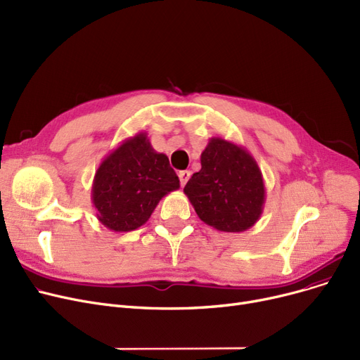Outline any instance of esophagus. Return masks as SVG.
<instances>
[{
    "instance_id": "34e87169",
    "label": "esophagus",
    "mask_w": 360,
    "mask_h": 360,
    "mask_svg": "<svg viewBox=\"0 0 360 360\" xmlns=\"http://www.w3.org/2000/svg\"><path fill=\"white\" fill-rule=\"evenodd\" d=\"M178 176H179V181H181V185L184 186L186 182H188V179L191 176V172L190 170H181L179 174H178Z\"/></svg>"
}]
</instances>
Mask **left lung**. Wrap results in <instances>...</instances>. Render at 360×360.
I'll use <instances>...</instances> for the list:
<instances>
[{"label": "left lung", "instance_id": "obj_1", "mask_svg": "<svg viewBox=\"0 0 360 360\" xmlns=\"http://www.w3.org/2000/svg\"><path fill=\"white\" fill-rule=\"evenodd\" d=\"M200 162V172L184 188L198 217L224 232L252 228L266 200L262 170L253 155L238 144L213 136Z\"/></svg>", "mask_w": 360, "mask_h": 360}]
</instances>
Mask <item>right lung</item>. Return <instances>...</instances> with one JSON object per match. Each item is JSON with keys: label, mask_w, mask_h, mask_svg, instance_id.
<instances>
[{"label": "right lung", "mask_w": 360, "mask_h": 360, "mask_svg": "<svg viewBox=\"0 0 360 360\" xmlns=\"http://www.w3.org/2000/svg\"><path fill=\"white\" fill-rule=\"evenodd\" d=\"M179 188L167 155L155 151L146 132L107 154L92 181L91 198L107 229L129 232L143 226L159 201Z\"/></svg>", "instance_id": "right-lung-1"}]
</instances>
